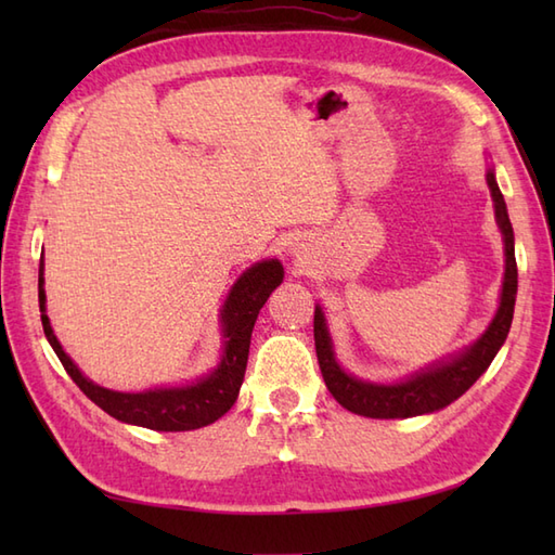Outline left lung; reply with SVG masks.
Returning a JSON list of instances; mask_svg holds the SVG:
<instances>
[{"instance_id":"obj_1","label":"left lung","mask_w":555,"mask_h":555,"mask_svg":"<svg viewBox=\"0 0 555 555\" xmlns=\"http://www.w3.org/2000/svg\"><path fill=\"white\" fill-rule=\"evenodd\" d=\"M487 185L493 199V215L503 235V255H505V271L501 286V302L493 314L487 332L481 334L475 344L457 350L455 356L431 362L429 367L412 372L405 379L398 382H370L360 376L346 372L340 367L334 352V340L328 334L324 320L322 305L314 308V348L324 384L332 396L346 410L356 412L362 417L372 420H405L417 415H429V412L451 405L453 400L463 396L481 374L487 372L491 360L508 338L513 312H515V296H517V264H515V235L508 219V207L501 195L496 183V171L493 167L487 169Z\"/></svg>"}]
</instances>
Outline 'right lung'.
I'll return each mask as SVG.
<instances>
[{
    "instance_id": "obj_1",
    "label": "right lung",
    "mask_w": 555,
    "mask_h": 555,
    "mask_svg": "<svg viewBox=\"0 0 555 555\" xmlns=\"http://www.w3.org/2000/svg\"><path fill=\"white\" fill-rule=\"evenodd\" d=\"M281 281H284V264L279 259H262V262L247 267L235 279V284L231 286L229 296L219 310L221 358L217 367L195 382L179 386H157L138 393L112 391V388L90 382L78 370V364L66 356L59 338L54 336L50 317H47L42 259L38 276V298L47 340L54 348L56 358L62 360L70 379L76 382V386L92 403L100 405L114 420L135 424V427L155 431H191L207 427V424L217 422L221 415H227L235 403V398H238L247 367V352H250L253 326L262 305L271 296V291L281 286Z\"/></svg>"
}]
</instances>
